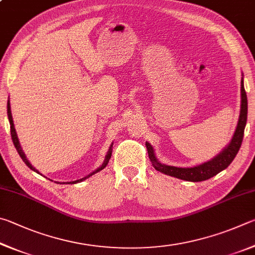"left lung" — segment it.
I'll return each mask as SVG.
<instances>
[{
    "label": "left lung",
    "mask_w": 255,
    "mask_h": 255,
    "mask_svg": "<svg viewBox=\"0 0 255 255\" xmlns=\"http://www.w3.org/2000/svg\"><path fill=\"white\" fill-rule=\"evenodd\" d=\"M247 120H248V97L244 89V82L242 77V80H241V111H240L239 122H238V125H236L235 132L231 142L216 155V157H214L213 159L208 160V161L204 162L202 164H197V166H194L190 168L168 166V164H164L159 161L157 155L154 153L153 146L151 145L149 142H145L150 161L152 163V166L154 167L155 170H158L162 173H166L168 176L176 177L178 179L194 181V182L207 180L209 178L216 176L217 173H220L221 171H223L224 169L229 167L231 162L233 161L234 158L236 157V154H238L239 150L241 148V144H242V141H243L244 128H245V125H247Z\"/></svg>",
    "instance_id": "1"
}]
</instances>
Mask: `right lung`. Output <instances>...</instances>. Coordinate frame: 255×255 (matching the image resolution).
I'll return each mask as SVG.
<instances>
[{"label": "right lung", "mask_w": 255, "mask_h": 255, "mask_svg": "<svg viewBox=\"0 0 255 255\" xmlns=\"http://www.w3.org/2000/svg\"><path fill=\"white\" fill-rule=\"evenodd\" d=\"M7 118H8V122H10V128H11V136H12V141H13V144H14V146H15V149H16V151H17V153L20 154V157H21V159L23 160V162L26 164V166H28L31 170H33V171H35L37 173H40L37 169H35L32 164H31L30 162H29V160L26 159V157H25V154H24V152H23V150H22V148H21V145H20V142H19V137H17V135H16V131H15V128H14V123H13V119H12V113H11V105H10V100L7 101ZM112 148H113V143H112L111 145H110V149H109V151H107V153H106V155H105V159H104V161H103V163H102V166H100L98 167L96 170H94L93 172H91L89 173V175H87L86 177H84V178H82V179H78V180H75V181H70V182H67V184H77V182H80V181H83V180H85V179H87V178H89L91 176H93V175H95V173H97L98 171H101V170H103V169H104L106 166H107V163H109V161H110V159H111V155H112ZM61 184V182H60ZM65 184V182H64Z\"/></svg>", "instance_id": "1"}]
</instances>
